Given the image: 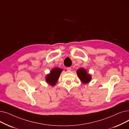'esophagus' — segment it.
<instances>
[{
    "label": "esophagus",
    "instance_id": "1",
    "mask_svg": "<svg viewBox=\"0 0 129 129\" xmlns=\"http://www.w3.org/2000/svg\"><path fill=\"white\" fill-rule=\"evenodd\" d=\"M67 70L68 71H71V67H67Z\"/></svg>",
    "mask_w": 129,
    "mask_h": 129
}]
</instances>
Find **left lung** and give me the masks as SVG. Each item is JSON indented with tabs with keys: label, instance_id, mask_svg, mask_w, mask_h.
I'll list each match as a JSON object with an SVG mask.
<instances>
[{
	"label": "left lung",
	"instance_id": "obj_1",
	"mask_svg": "<svg viewBox=\"0 0 129 129\" xmlns=\"http://www.w3.org/2000/svg\"><path fill=\"white\" fill-rule=\"evenodd\" d=\"M77 74L78 78L84 84L89 83L91 80V76L88 74L87 70L84 68H80L77 70Z\"/></svg>",
	"mask_w": 129,
	"mask_h": 129
}]
</instances>
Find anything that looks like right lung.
<instances>
[{"mask_svg": "<svg viewBox=\"0 0 129 129\" xmlns=\"http://www.w3.org/2000/svg\"><path fill=\"white\" fill-rule=\"evenodd\" d=\"M62 71L63 69L58 68V67H55L53 69L50 71V73L46 75L45 82L51 86H55Z\"/></svg>", "mask_w": 129, "mask_h": 129, "instance_id": "1", "label": "right lung"}]
</instances>
